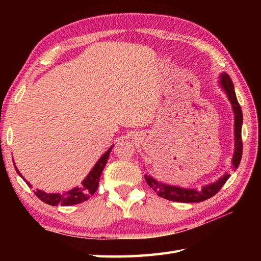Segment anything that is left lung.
Returning <instances> with one entry per match:
<instances>
[{
	"instance_id": "8db88e82",
	"label": "left lung",
	"mask_w": 261,
	"mask_h": 261,
	"mask_svg": "<svg viewBox=\"0 0 261 261\" xmlns=\"http://www.w3.org/2000/svg\"><path fill=\"white\" fill-rule=\"evenodd\" d=\"M221 85L224 88L228 95L230 102L232 104V109L234 112V138H236V149L234 154L232 158V165L233 168L239 167V164L241 162L242 157V138H241V127H242V111L239 102L237 99V95L234 92L233 83H232L230 76L228 74L221 75ZM230 178V175L226 173L223 177L213 182L202 187V190H188V188H181L176 186H170L159 182L156 179H153L151 176L145 175V179L147 180L148 185L150 186L152 190L157 193V195L169 199L173 202H181V203H198L208 199L214 196L218 193L222 186L225 184V181Z\"/></svg>"
}]
</instances>
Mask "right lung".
<instances>
[{
  "label": "right lung",
  "instance_id": "obj_1",
  "mask_svg": "<svg viewBox=\"0 0 261 261\" xmlns=\"http://www.w3.org/2000/svg\"><path fill=\"white\" fill-rule=\"evenodd\" d=\"M112 148H113V146L111 147L101 158H99L96 165L94 166V168L90 171V174H88L86 178L83 180L81 186L75 187V188H73V190H70L64 194H51V193H46V192H42L39 190L33 191V193H35V195L39 199H41L42 202H45L46 204H49V205H53V206H57V205H62V206H69V205L80 204L82 202L87 201V199L91 197V195H93V194L95 193L97 190L99 177H101V174L105 167V165H107V163H108L110 152H111V150H112ZM15 170H16V173H18L22 177L18 168L15 167ZM22 178H23V177H22ZM24 181L30 186L29 182H28L25 179H24Z\"/></svg>",
  "mask_w": 261,
  "mask_h": 261
}]
</instances>
